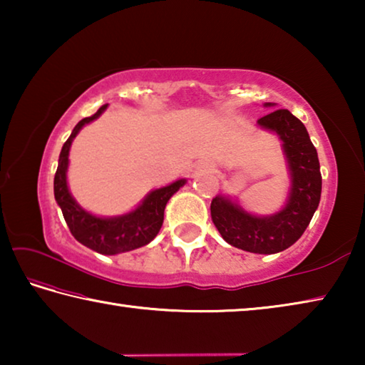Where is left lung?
Segmentation results:
<instances>
[{"label":"left lung","mask_w":365,"mask_h":365,"mask_svg":"<svg viewBox=\"0 0 365 365\" xmlns=\"http://www.w3.org/2000/svg\"><path fill=\"white\" fill-rule=\"evenodd\" d=\"M257 123L275 132L283 141L292 170L287 206L269 217H256L227 197L215 196L211 202V217L228 245L257 255H275L289 248L304 233L319 206L322 175L316 148L298 117L288 109H277L261 117Z\"/></svg>","instance_id":"obj_1"}]
</instances>
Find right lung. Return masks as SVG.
Masks as SVG:
<instances>
[{
    "label": "right lung",
    "mask_w": 365,
    "mask_h": 365,
    "mask_svg": "<svg viewBox=\"0 0 365 365\" xmlns=\"http://www.w3.org/2000/svg\"><path fill=\"white\" fill-rule=\"evenodd\" d=\"M106 108L108 104H104L93 115L85 117L73 127L71 137L67 138L59 154L58 170L54 175V197L63 211L67 227L78 243L100 255H119V252L141 248L156 237L163 227L165 205L170 196L183 187L185 180H177L169 187L151 191L135 211L119 217H95L80 207L67 188L66 172L69 164V150L80 128L100 117Z\"/></svg>",
    "instance_id": "1"
}]
</instances>
